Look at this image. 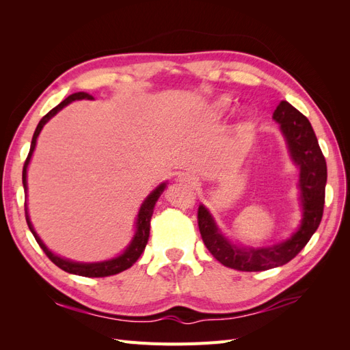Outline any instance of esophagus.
<instances>
[{
	"label": "esophagus",
	"instance_id": "obj_1",
	"mask_svg": "<svg viewBox=\"0 0 350 350\" xmlns=\"http://www.w3.org/2000/svg\"><path fill=\"white\" fill-rule=\"evenodd\" d=\"M179 179H181V183H184V184H187V185H196V178H193L191 175H188V174H185V175H181L179 176Z\"/></svg>",
	"mask_w": 350,
	"mask_h": 350
}]
</instances>
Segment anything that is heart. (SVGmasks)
<instances>
[{"mask_svg":"<svg viewBox=\"0 0 350 350\" xmlns=\"http://www.w3.org/2000/svg\"><path fill=\"white\" fill-rule=\"evenodd\" d=\"M229 103H230V100H229L228 98L220 99V100L216 103V107H215L216 112H217V113H224V112H226V109L229 108Z\"/></svg>","mask_w":350,"mask_h":350,"instance_id":"obj_1","label":"heart"}]
</instances>
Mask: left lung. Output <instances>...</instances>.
<instances>
[{
  "label": "left lung",
  "instance_id": "obj_1",
  "mask_svg": "<svg viewBox=\"0 0 350 350\" xmlns=\"http://www.w3.org/2000/svg\"><path fill=\"white\" fill-rule=\"evenodd\" d=\"M273 118L280 125L293 162L301 167L299 189L304 215L299 229L278 245L243 248L234 245L221 235L203 204L197 213L201 238L211 256L224 266L239 271H262L289 262L308 243L323 217L327 165L311 122L286 100L279 103Z\"/></svg>",
  "mask_w": 350,
  "mask_h": 350
}]
</instances>
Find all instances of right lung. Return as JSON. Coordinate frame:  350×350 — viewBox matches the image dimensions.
<instances>
[{
    "label": "right lung",
    "mask_w": 350,
    "mask_h": 350,
    "mask_svg": "<svg viewBox=\"0 0 350 350\" xmlns=\"http://www.w3.org/2000/svg\"><path fill=\"white\" fill-rule=\"evenodd\" d=\"M79 99H93L89 93H84V92H77V93H72L70 94V96L67 99L62 100L59 105H57V107L54 109H51L44 118H42L36 126L35 130V134H33V139H31V144H30V152L27 154V159L25 162V166H23V187L27 191V181H26V175H27V165L30 162V157H31V153H33L35 150V146H36V139L39 133L42 131V129H44V125L54 116L55 113H58L62 108L67 107L68 103H71L72 100H79ZM166 184H161L156 189H153V191L150 193V196L147 197L144 200V203L142 204L140 207V211H139V216H137V221H135V235L131 241V243L129 247H126V250L121 254V256L115 257L112 260H108V261H100V262H76V261H70L67 258H61L58 256H55L54 252L49 251L48 247L45 245L44 242H42V239L38 237V234L35 232L33 226H31L30 224V219H29V215H27V207H26V203H25V211H26V221H27V226L30 229L31 234H33L36 242L39 243V247L44 250V252L48 256V258L55 264V266H58L61 270H64L67 273H71V274H79V276H84V278H107V276H112V274H118L126 269H130L133 264L139 260V257L142 256V252L144 251L146 248V243L147 241H149V235H150V219H152V215H153V208H154V204L157 198L161 197V194L163 193Z\"/></svg>",
    "instance_id": "add662e5"
}]
</instances>
